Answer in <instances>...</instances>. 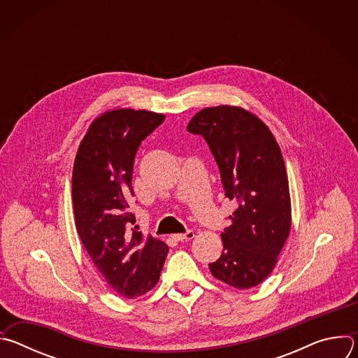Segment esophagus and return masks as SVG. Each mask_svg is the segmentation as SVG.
<instances>
[{"instance_id": "obj_1", "label": "esophagus", "mask_w": 358, "mask_h": 358, "mask_svg": "<svg viewBox=\"0 0 358 358\" xmlns=\"http://www.w3.org/2000/svg\"><path fill=\"white\" fill-rule=\"evenodd\" d=\"M194 236H195V234H194V231H191V229H188L185 234H174V235H173V238H174L176 241H178V242L191 241Z\"/></svg>"}]
</instances>
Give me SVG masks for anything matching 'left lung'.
I'll list each match as a JSON object with an SVG mask.
<instances>
[{"label": "left lung", "instance_id": "left-lung-1", "mask_svg": "<svg viewBox=\"0 0 358 358\" xmlns=\"http://www.w3.org/2000/svg\"><path fill=\"white\" fill-rule=\"evenodd\" d=\"M187 130L206 138L225 196L238 203L231 225L221 234L224 250L210 271L236 289L258 286L278 264L290 231L289 181L280 148L261 119L235 106L202 109Z\"/></svg>", "mask_w": 358, "mask_h": 358}]
</instances>
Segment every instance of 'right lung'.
I'll list each match as a JSON object with an SVG mask.
<instances>
[{"label":"right lung","mask_w":358,"mask_h":358,"mask_svg":"<svg viewBox=\"0 0 358 358\" xmlns=\"http://www.w3.org/2000/svg\"><path fill=\"white\" fill-rule=\"evenodd\" d=\"M164 122V115L119 109L97 117L83 137L73 166L75 224L89 257L106 283L133 299L155 287L169 246L129 229L134 195L131 176L141 141Z\"/></svg>","instance_id":"add662e5"}]
</instances>
